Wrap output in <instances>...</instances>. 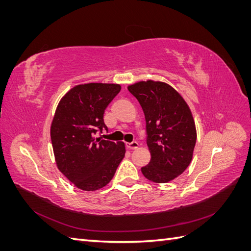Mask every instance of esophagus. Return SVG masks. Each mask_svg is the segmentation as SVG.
Listing matches in <instances>:
<instances>
[{"instance_id":"obj_1","label":"esophagus","mask_w":251,"mask_h":251,"mask_svg":"<svg viewBox=\"0 0 251 251\" xmlns=\"http://www.w3.org/2000/svg\"><path fill=\"white\" fill-rule=\"evenodd\" d=\"M126 148L130 150H135L138 148V142L133 141V142H126Z\"/></svg>"}]
</instances>
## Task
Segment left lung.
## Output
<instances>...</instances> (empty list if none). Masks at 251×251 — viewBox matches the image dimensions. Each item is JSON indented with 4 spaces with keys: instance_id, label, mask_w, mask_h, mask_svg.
Here are the masks:
<instances>
[{
    "instance_id": "8db88e82",
    "label": "left lung",
    "mask_w": 251,
    "mask_h": 251,
    "mask_svg": "<svg viewBox=\"0 0 251 251\" xmlns=\"http://www.w3.org/2000/svg\"><path fill=\"white\" fill-rule=\"evenodd\" d=\"M139 101L147 123L151 161L143 176L156 183L177 178L191 163L197 131L191 109L176 90L162 81H139L127 87Z\"/></svg>"
}]
</instances>
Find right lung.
Here are the masks:
<instances>
[{
  "label": "right lung",
  "mask_w": 251,
  "mask_h": 251,
  "mask_svg": "<svg viewBox=\"0 0 251 251\" xmlns=\"http://www.w3.org/2000/svg\"><path fill=\"white\" fill-rule=\"evenodd\" d=\"M121 90L117 83L77 85L63 96L50 135L58 170L79 189L93 192L107 185L126 154L125 143L96 138L108 130L103 113Z\"/></svg>",
  "instance_id": "1"
}]
</instances>
